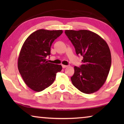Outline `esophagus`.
Returning <instances> with one entry per match:
<instances>
[{
	"label": "esophagus",
	"instance_id": "esophagus-1",
	"mask_svg": "<svg viewBox=\"0 0 124 124\" xmlns=\"http://www.w3.org/2000/svg\"><path fill=\"white\" fill-rule=\"evenodd\" d=\"M62 66L63 68H66V67H67L68 66H67V65H63V64H62Z\"/></svg>",
	"mask_w": 124,
	"mask_h": 124
}]
</instances>
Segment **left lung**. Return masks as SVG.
<instances>
[{"mask_svg": "<svg viewBox=\"0 0 124 124\" xmlns=\"http://www.w3.org/2000/svg\"><path fill=\"white\" fill-rule=\"evenodd\" d=\"M78 55L83 57V64L74 67L71 77L73 85L83 93L97 91L109 72L112 58L107 43L100 35L87 30H66Z\"/></svg>", "mask_w": 124, "mask_h": 124, "instance_id": "left-lung-1", "label": "left lung"}]
</instances>
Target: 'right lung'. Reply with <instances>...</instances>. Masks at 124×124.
Returning <instances> with one entry per match:
<instances>
[{
  "label": "right lung",
  "instance_id": "right-lung-1",
  "mask_svg": "<svg viewBox=\"0 0 124 124\" xmlns=\"http://www.w3.org/2000/svg\"><path fill=\"white\" fill-rule=\"evenodd\" d=\"M63 33L62 30L39 29L32 33L23 44L18 58V69L28 86L36 92L50 86L61 65L48 63L52 43Z\"/></svg>",
  "mask_w": 124,
  "mask_h": 124
}]
</instances>
